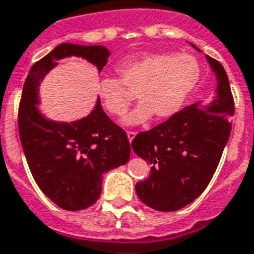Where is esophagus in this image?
<instances>
[{
	"label": "esophagus",
	"instance_id": "1",
	"mask_svg": "<svg viewBox=\"0 0 254 254\" xmlns=\"http://www.w3.org/2000/svg\"><path fill=\"white\" fill-rule=\"evenodd\" d=\"M127 138H129V141H132L133 138L136 137V132H133V130H127Z\"/></svg>",
	"mask_w": 254,
	"mask_h": 254
}]
</instances>
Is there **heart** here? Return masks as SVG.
<instances>
[{
  "label": "heart",
  "instance_id": "heart-1",
  "mask_svg": "<svg viewBox=\"0 0 254 254\" xmlns=\"http://www.w3.org/2000/svg\"><path fill=\"white\" fill-rule=\"evenodd\" d=\"M120 78L99 80L98 95L109 114L122 117L133 101L140 103L127 118L129 125L175 114L185 103L200 78L196 58L187 54H145L121 60L117 64Z\"/></svg>",
  "mask_w": 254,
  "mask_h": 254
}]
</instances>
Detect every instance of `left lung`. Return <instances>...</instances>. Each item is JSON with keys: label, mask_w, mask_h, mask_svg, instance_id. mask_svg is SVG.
Segmentation results:
<instances>
[{"label": "left lung", "mask_w": 254, "mask_h": 254, "mask_svg": "<svg viewBox=\"0 0 254 254\" xmlns=\"http://www.w3.org/2000/svg\"><path fill=\"white\" fill-rule=\"evenodd\" d=\"M206 58L218 78L215 101L182 109L132 141L134 153L152 165L148 179L136 185L137 196L157 211H176L203 192L232 132L234 99L226 71Z\"/></svg>", "instance_id": "obj_1"}]
</instances>
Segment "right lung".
<instances>
[{"label": "right lung", "instance_id": "right-lung-1", "mask_svg": "<svg viewBox=\"0 0 254 254\" xmlns=\"http://www.w3.org/2000/svg\"><path fill=\"white\" fill-rule=\"evenodd\" d=\"M80 56L101 69L110 52L101 46L60 44L29 69L18 106V133L27 163L39 189L60 208L78 211L99 199L105 172L127 164V132L103 112L101 101L89 117L71 124L48 121L35 105L37 87L56 62Z\"/></svg>", "mask_w": 254, "mask_h": 254}]
</instances>
